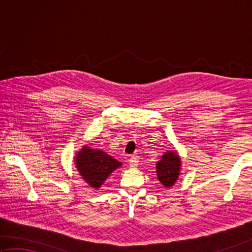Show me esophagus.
<instances>
[{"mask_svg": "<svg viewBox=\"0 0 252 252\" xmlns=\"http://www.w3.org/2000/svg\"><path fill=\"white\" fill-rule=\"evenodd\" d=\"M129 163H130V167H132V168L137 167L138 157L137 156H131L130 159H129Z\"/></svg>", "mask_w": 252, "mask_h": 252, "instance_id": "obj_1", "label": "esophagus"}]
</instances>
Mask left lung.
I'll use <instances>...</instances> for the list:
<instances>
[{"mask_svg": "<svg viewBox=\"0 0 252 252\" xmlns=\"http://www.w3.org/2000/svg\"><path fill=\"white\" fill-rule=\"evenodd\" d=\"M180 158L172 152L165 153L162 159L157 163L158 179L165 187H171L178 180L180 174Z\"/></svg>", "mask_w": 252, "mask_h": 252, "instance_id": "left-lung-1", "label": "left lung"}]
</instances>
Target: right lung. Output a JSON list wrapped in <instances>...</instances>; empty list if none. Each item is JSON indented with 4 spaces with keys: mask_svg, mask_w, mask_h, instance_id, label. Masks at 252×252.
I'll use <instances>...</instances> for the list:
<instances>
[{
    "mask_svg": "<svg viewBox=\"0 0 252 252\" xmlns=\"http://www.w3.org/2000/svg\"><path fill=\"white\" fill-rule=\"evenodd\" d=\"M76 161L80 174L94 189H99L112 171L121 165L118 160L106 153L87 146L79 152Z\"/></svg>",
    "mask_w": 252,
    "mask_h": 252,
    "instance_id": "1",
    "label": "right lung"
}]
</instances>
